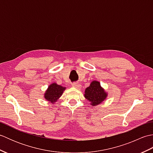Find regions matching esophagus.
<instances>
[{"instance_id": "1", "label": "esophagus", "mask_w": 153, "mask_h": 153, "mask_svg": "<svg viewBox=\"0 0 153 153\" xmlns=\"http://www.w3.org/2000/svg\"><path fill=\"white\" fill-rule=\"evenodd\" d=\"M81 85L80 84H79V83H74L73 84V87H75V88H77V89H80L81 88Z\"/></svg>"}]
</instances>
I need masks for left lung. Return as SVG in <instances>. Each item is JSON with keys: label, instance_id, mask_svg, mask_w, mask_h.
Listing matches in <instances>:
<instances>
[{"label": "left lung", "instance_id": "1", "mask_svg": "<svg viewBox=\"0 0 153 153\" xmlns=\"http://www.w3.org/2000/svg\"><path fill=\"white\" fill-rule=\"evenodd\" d=\"M85 97L91 102V105L95 106L101 103L107 96L105 91L100 87V83L97 81H93L90 84L89 87L85 91Z\"/></svg>", "mask_w": 153, "mask_h": 153}]
</instances>
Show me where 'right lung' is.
<instances>
[{"mask_svg": "<svg viewBox=\"0 0 153 153\" xmlns=\"http://www.w3.org/2000/svg\"><path fill=\"white\" fill-rule=\"evenodd\" d=\"M64 90L65 87L58 85L56 83H54L48 87L45 94V98L53 104L59 99Z\"/></svg>", "mask_w": 153, "mask_h": 153, "instance_id": "right-lung-1", "label": "right lung"}]
</instances>
